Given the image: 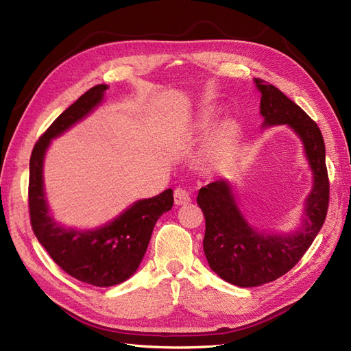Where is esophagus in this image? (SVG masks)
I'll return each mask as SVG.
<instances>
[{
  "label": "esophagus",
  "mask_w": 351,
  "mask_h": 351,
  "mask_svg": "<svg viewBox=\"0 0 351 351\" xmlns=\"http://www.w3.org/2000/svg\"><path fill=\"white\" fill-rule=\"evenodd\" d=\"M174 202L176 205H186L189 202H192V197H190L189 192L182 187H177L174 190Z\"/></svg>",
  "instance_id": "34e87169"
}]
</instances>
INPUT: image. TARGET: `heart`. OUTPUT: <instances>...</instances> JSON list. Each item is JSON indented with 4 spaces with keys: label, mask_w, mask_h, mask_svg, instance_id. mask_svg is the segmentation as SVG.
<instances>
[{
    "label": "heart",
    "mask_w": 351,
    "mask_h": 351,
    "mask_svg": "<svg viewBox=\"0 0 351 351\" xmlns=\"http://www.w3.org/2000/svg\"><path fill=\"white\" fill-rule=\"evenodd\" d=\"M212 120H214V115H212L210 111H205L202 114L196 124V133L197 134L206 133L210 129ZM231 143H232V129L228 124H222L210 133L205 147V154L210 159L221 158L222 155H226L228 152Z\"/></svg>",
    "instance_id": "obj_1"
}]
</instances>
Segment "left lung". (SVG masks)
Instances as JSON below:
<instances>
[{
    "label": "left lung",
    "instance_id": "8db88e82",
    "mask_svg": "<svg viewBox=\"0 0 351 351\" xmlns=\"http://www.w3.org/2000/svg\"><path fill=\"white\" fill-rule=\"evenodd\" d=\"M261 95L262 129L287 125L299 137L312 173L299 226L294 231H261L241 212L228 180H217L199 190L197 205L206 228L204 252L210 269L237 287H256L289 272L321 231L329 202L325 143L319 127L299 105L262 79H253Z\"/></svg>",
    "mask_w": 351,
    "mask_h": 351
}]
</instances>
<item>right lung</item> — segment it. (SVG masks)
<instances>
[{
  "label": "right lung",
  "instance_id": "obj_1",
  "mask_svg": "<svg viewBox=\"0 0 351 351\" xmlns=\"http://www.w3.org/2000/svg\"><path fill=\"white\" fill-rule=\"evenodd\" d=\"M108 84H97L58 115L32 151L29 164V210L38 241L58 267L73 278L95 287H111L129 280L139 268L156 221L173 208V190L139 199L120 215L95 228L61 226L48 204L44 161L52 141L97 110Z\"/></svg>",
  "mask_w": 351,
  "mask_h": 351
}]
</instances>
